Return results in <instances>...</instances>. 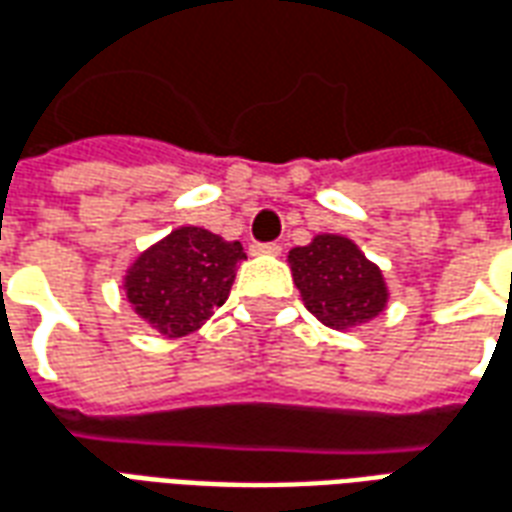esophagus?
<instances>
[{
	"label": "esophagus",
	"instance_id": "1",
	"mask_svg": "<svg viewBox=\"0 0 512 512\" xmlns=\"http://www.w3.org/2000/svg\"><path fill=\"white\" fill-rule=\"evenodd\" d=\"M252 252H255V255H279V252H282V246L279 244H255L252 246Z\"/></svg>",
	"mask_w": 512,
	"mask_h": 512
}]
</instances>
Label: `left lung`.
<instances>
[{
  "label": "left lung",
  "mask_w": 512,
  "mask_h": 512,
  "mask_svg": "<svg viewBox=\"0 0 512 512\" xmlns=\"http://www.w3.org/2000/svg\"><path fill=\"white\" fill-rule=\"evenodd\" d=\"M304 307L329 329H354L386 310L384 274L345 235L321 233L288 255Z\"/></svg>",
  "instance_id": "1"
}]
</instances>
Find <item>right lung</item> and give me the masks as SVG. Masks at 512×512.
<instances>
[{"instance_id":"add662e5","label":"right lung","mask_w":512,"mask_h":512,"mask_svg":"<svg viewBox=\"0 0 512 512\" xmlns=\"http://www.w3.org/2000/svg\"><path fill=\"white\" fill-rule=\"evenodd\" d=\"M241 260V241H224L202 227H178L136 257L123 288L142 321L164 337H186L227 301Z\"/></svg>"}]
</instances>
